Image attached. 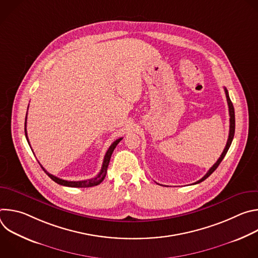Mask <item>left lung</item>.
I'll use <instances>...</instances> for the list:
<instances>
[{
  "label": "left lung",
  "mask_w": 258,
  "mask_h": 258,
  "mask_svg": "<svg viewBox=\"0 0 258 258\" xmlns=\"http://www.w3.org/2000/svg\"><path fill=\"white\" fill-rule=\"evenodd\" d=\"M225 93H226V97H227V101H228V106H229V114H230V133H229V138H228V142H227V145H226V148L224 149L222 155H220V157L217 159V161L212 165V167H210V169L207 171V173L199 180H197L195 183H199L201 181H203L204 179H206L217 167L218 165L220 164V162L223 161V159L225 158L230 146L232 144V141L234 139V135H235V110H234V106H233V103L230 99V96H229V93H228V90L225 88Z\"/></svg>",
  "instance_id": "8db88e82"
}]
</instances>
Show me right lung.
<instances>
[{
	"label": "right lung",
	"mask_w": 258,
	"mask_h": 258,
	"mask_svg": "<svg viewBox=\"0 0 258 258\" xmlns=\"http://www.w3.org/2000/svg\"><path fill=\"white\" fill-rule=\"evenodd\" d=\"M26 117H27V113H26ZM26 117H25V124H24V132H25V137H26V140L29 144V141H28V138H27V133H26ZM122 140V138H119L117 139L116 141H114L111 146L109 147V149L107 150L106 154H105V157H104V160H103V164H102V168L99 172V174L96 176V177H93V178H90V179H86V180H78V181H75V180H65V179H62V178H59L51 173H49L43 166L42 164L40 163L41 167L43 168V170L57 183H59V185L61 186H65V187H72V188H89V187H94V186H98L99 183H101L103 181V179L105 178L106 176V173H107V168H108V165H109V161H110V158H111V155L115 149V147L117 146V144Z\"/></svg>",
	"instance_id": "add662e5"
}]
</instances>
